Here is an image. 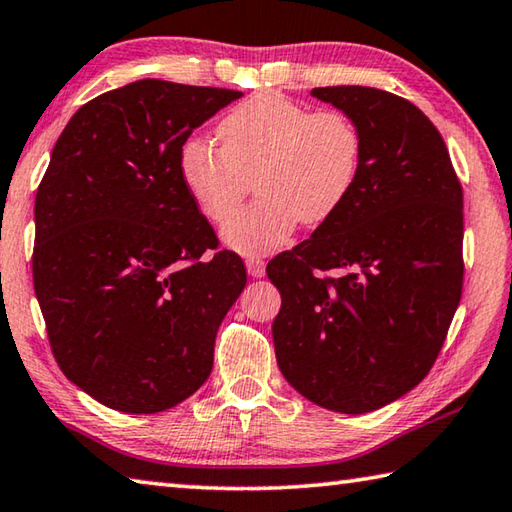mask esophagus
I'll use <instances>...</instances> for the list:
<instances>
[{
	"mask_svg": "<svg viewBox=\"0 0 512 512\" xmlns=\"http://www.w3.org/2000/svg\"><path fill=\"white\" fill-rule=\"evenodd\" d=\"M246 268H248V275L250 277H264V273H266L264 259H259V257H248L246 259Z\"/></svg>",
	"mask_w": 512,
	"mask_h": 512,
	"instance_id": "1",
	"label": "esophagus"
}]
</instances>
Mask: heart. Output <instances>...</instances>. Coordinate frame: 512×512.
<instances>
[{"label":"heart","instance_id":"heart-1","mask_svg":"<svg viewBox=\"0 0 512 512\" xmlns=\"http://www.w3.org/2000/svg\"><path fill=\"white\" fill-rule=\"evenodd\" d=\"M221 147L190 136L176 170L201 215L221 224L256 176L263 194L221 228L244 255L280 248L297 221L320 226L340 210L358 181L362 136L345 111H311L280 94H255L230 109L217 127Z\"/></svg>","mask_w":512,"mask_h":512}]
</instances>
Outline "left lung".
<instances>
[{"label":"left lung","instance_id":"left-lung-1","mask_svg":"<svg viewBox=\"0 0 512 512\" xmlns=\"http://www.w3.org/2000/svg\"><path fill=\"white\" fill-rule=\"evenodd\" d=\"M362 136L358 181L331 219L266 266L284 378L311 403L365 414L430 374L463 288V190L439 129L374 87H318Z\"/></svg>","mask_w":512,"mask_h":512}]
</instances>
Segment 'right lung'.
Returning a JSON list of instances; mask_svg holds the SVG:
<instances>
[{
    "mask_svg": "<svg viewBox=\"0 0 512 512\" xmlns=\"http://www.w3.org/2000/svg\"><path fill=\"white\" fill-rule=\"evenodd\" d=\"M239 96L136 80L82 105L53 147L35 197L33 286L62 374L111 410H170L210 376L246 268L217 250L176 156Z\"/></svg>",
    "mask_w": 512,
    "mask_h": 512,
    "instance_id": "1",
    "label": "right lung"
}]
</instances>
